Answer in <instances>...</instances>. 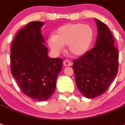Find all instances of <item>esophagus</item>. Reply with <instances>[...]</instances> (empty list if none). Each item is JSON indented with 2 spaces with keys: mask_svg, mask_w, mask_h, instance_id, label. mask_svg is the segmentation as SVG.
Masks as SVG:
<instances>
[{
  "mask_svg": "<svg viewBox=\"0 0 125 125\" xmlns=\"http://www.w3.org/2000/svg\"><path fill=\"white\" fill-rule=\"evenodd\" d=\"M63 65L66 66V67L71 66V65H72V63H71L69 60H63Z\"/></svg>",
  "mask_w": 125,
  "mask_h": 125,
  "instance_id": "obj_1",
  "label": "esophagus"
}]
</instances>
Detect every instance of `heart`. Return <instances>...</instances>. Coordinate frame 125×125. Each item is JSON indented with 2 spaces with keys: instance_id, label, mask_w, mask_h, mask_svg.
Wrapping results in <instances>:
<instances>
[{
  "instance_id": "b5f03b06",
  "label": "heart",
  "mask_w": 125,
  "mask_h": 125,
  "mask_svg": "<svg viewBox=\"0 0 125 125\" xmlns=\"http://www.w3.org/2000/svg\"><path fill=\"white\" fill-rule=\"evenodd\" d=\"M93 32L91 27L82 23H68L59 27L54 35L48 39V44L53 53L58 54L67 45L68 51L73 56H81L92 44Z\"/></svg>"
}]
</instances>
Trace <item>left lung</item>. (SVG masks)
<instances>
[{
	"label": "left lung",
	"instance_id": "8db88e82",
	"mask_svg": "<svg viewBox=\"0 0 125 125\" xmlns=\"http://www.w3.org/2000/svg\"><path fill=\"white\" fill-rule=\"evenodd\" d=\"M98 34L95 47L73 61L72 69L79 90L86 98L102 95L108 90L118 71V50L114 46L109 29L95 19Z\"/></svg>",
	"mask_w": 125,
	"mask_h": 125
}]
</instances>
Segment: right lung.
I'll use <instances>...</instances> for the list:
<instances>
[{
  "label": "right lung",
  "mask_w": 125,
  "mask_h": 125,
  "mask_svg": "<svg viewBox=\"0 0 125 125\" xmlns=\"http://www.w3.org/2000/svg\"><path fill=\"white\" fill-rule=\"evenodd\" d=\"M44 23L30 22L16 35L11 48V72L21 92L30 98L46 101L56 88L63 60L51 58L41 32Z\"/></svg>",
  "instance_id": "add662e5"
}]
</instances>
